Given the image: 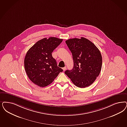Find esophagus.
<instances>
[{
  "label": "esophagus",
  "mask_w": 127,
  "mask_h": 127,
  "mask_svg": "<svg viewBox=\"0 0 127 127\" xmlns=\"http://www.w3.org/2000/svg\"><path fill=\"white\" fill-rule=\"evenodd\" d=\"M66 66H65V67H64L63 68V70H64V71H65V70H66Z\"/></svg>",
  "instance_id": "1"
}]
</instances>
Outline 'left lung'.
<instances>
[{
	"label": "left lung",
	"instance_id": "obj_1",
	"mask_svg": "<svg viewBox=\"0 0 127 127\" xmlns=\"http://www.w3.org/2000/svg\"><path fill=\"white\" fill-rule=\"evenodd\" d=\"M72 54L74 67L66 70L65 74L78 87L91 85L100 74L102 59L96 46L84 37L74 38L66 41Z\"/></svg>",
	"mask_w": 127,
	"mask_h": 127
}]
</instances>
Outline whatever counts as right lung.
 Listing matches in <instances>:
<instances>
[{
  "instance_id": "add662e5",
  "label": "right lung",
  "mask_w": 127,
  "mask_h": 127,
  "mask_svg": "<svg viewBox=\"0 0 127 127\" xmlns=\"http://www.w3.org/2000/svg\"><path fill=\"white\" fill-rule=\"evenodd\" d=\"M62 41L55 37L44 38L27 52L24 61L25 69L29 79L36 85L48 86L63 71L52 54Z\"/></svg>"
}]
</instances>
